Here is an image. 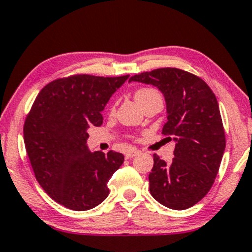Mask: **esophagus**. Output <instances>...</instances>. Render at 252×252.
<instances>
[{
    "instance_id": "34e87169",
    "label": "esophagus",
    "mask_w": 252,
    "mask_h": 252,
    "mask_svg": "<svg viewBox=\"0 0 252 252\" xmlns=\"http://www.w3.org/2000/svg\"><path fill=\"white\" fill-rule=\"evenodd\" d=\"M139 154V150H129L126 152V158H132Z\"/></svg>"
}]
</instances>
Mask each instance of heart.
Wrapping results in <instances>:
<instances>
[{
    "label": "heart",
    "mask_w": 252,
    "mask_h": 252,
    "mask_svg": "<svg viewBox=\"0 0 252 252\" xmlns=\"http://www.w3.org/2000/svg\"><path fill=\"white\" fill-rule=\"evenodd\" d=\"M135 98L137 100V102L143 107L144 104L151 102V101L161 98V96L160 94L158 93V91H156V89L144 87V88L137 89L135 92Z\"/></svg>",
    "instance_id": "heart-1"
}]
</instances>
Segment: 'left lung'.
Listing matches in <instances>:
<instances>
[{
    "label": "left lung",
    "mask_w": 252,
    "mask_h": 252,
    "mask_svg": "<svg viewBox=\"0 0 252 252\" xmlns=\"http://www.w3.org/2000/svg\"><path fill=\"white\" fill-rule=\"evenodd\" d=\"M129 81L151 84L164 94L167 121L161 133L177 142L171 164L154 155L150 193L167 208H189L212 189L225 149L215 94L200 76L176 67L139 73Z\"/></svg>",
    "instance_id": "8db88e82"
}]
</instances>
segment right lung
Returning <instances> with one entry per match:
<instances>
[{
    "instance_id": "add662e5",
    "label": "right lung",
    "mask_w": 252,
    "mask_h": 252,
    "mask_svg": "<svg viewBox=\"0 0 252 252\" xmlns=\"http://www.w3.org/2000/svg\"><path fill=\"white\" fill-rule=\"evenodd\" d=\"M129 75L73 74L39 92L24 122V144L36 179L55 201L88 211L109 194L108 181L124 161L120 152H91L89 126H100L111 95Z\"/></svg>"
}]
</instances>
